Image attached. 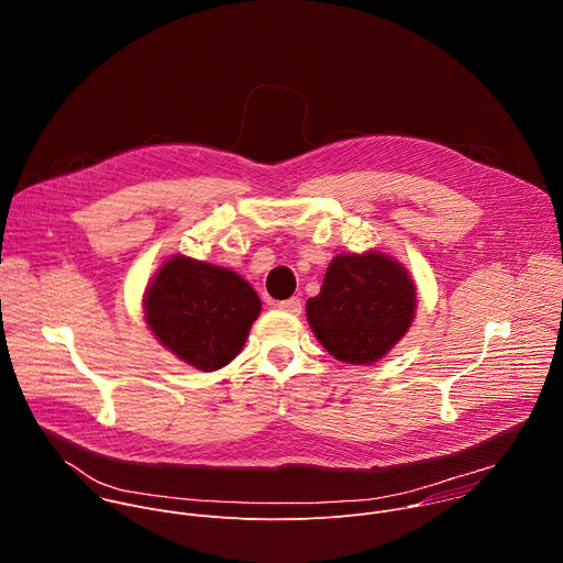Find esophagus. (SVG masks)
I'll list each match as a JSON object with an SVG mask.
<instances>
[{"label":"esophagus","instance_id":"esophagus-1","mask_svg":"<svg viewBox=\"0 0 563 563\" xmlns=\"http://www.w3.org/2000/svg\"><path fill=\"white\" fill-rule=\"evenodd\" d=\"M278 309L298 316L300 309H302V305H300V298H298V296H291V298H287V300H280V302H278Z\"/></svg>","mask_w":563,"mask_h":563}]
</instances>
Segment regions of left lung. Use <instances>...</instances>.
<instances>
[{"instance_id": "8db88e82", "label": "left lung", "mask_w": 563, "mask_h": 563, "mask_svg": "<svg viewBox=\"0 0 563 563\" xmlns=\"http://www.w3.org/2000/svg\"><path fill=\"white\" fill-rule=\"evenodd\" d=\"M417 302L410 272L369 250L334 256L320 294L305 309L313 336L336 361L372 365L408 334Z\"/></svg>"}]
</instances>
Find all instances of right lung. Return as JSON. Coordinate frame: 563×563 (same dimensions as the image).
<instances>
[{
	"label": "right lung",
	"mask_w": 563,
	"mask_h": 563,
	"mask_svg": "<svg viewBox=\"0 0 563 563\" xmlns=\"http://www.w3.org/2000/svg\"><path fill=\"white\" fill-rule=\"evenodd\" d=\"M142 307L159 345L200 372H216L243 350L263 302L240 274L176 254L148 280Z\"/></svg>",
	"instance_id": "right-lung-1"
}]
</instances>
